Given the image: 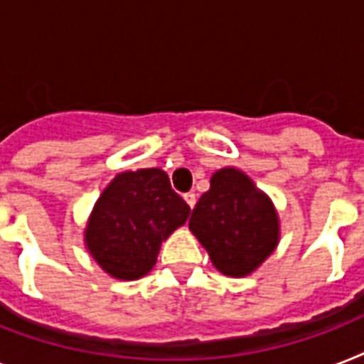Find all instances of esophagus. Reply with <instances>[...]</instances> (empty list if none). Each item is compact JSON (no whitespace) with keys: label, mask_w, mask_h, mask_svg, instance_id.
<instances>
[{"label":"esophagus","mask_w":364,"mask_h":364,"mask_svg":"<svg viewBox=\"0 0 364 364\" xmlns=\"http://www.w3.org/2000/svg\"><path fill=\"white\" fill-rule=\"evenodd\" d=\"M183 198H185V202H187L191 210H193L194 205H196V194L194 193H187L185 196H183Z\"/></svg>","instance_id":"1"}]
</instances>
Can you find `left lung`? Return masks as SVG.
<instances>
[{
  "instance_id": "obj_1",
  "label": "left lung",
  "mask_w": 364,
  "mask_h": 364,
  "mask_svg": "<svg viewBox=\"0 0 364 364\" xmlns=\"http://www.w3.org/2000/svg\"><path fill=\"white\" fill-rule=\"evenodd\" d=\"M188 228L217 270L243 277L264 262L279 242V219L272 200L243 171L221 168L200 196Z\"/></svg>"
}]
</instances>
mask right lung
Instances as JSON below:
<instances>
[{
	"label": "right lung",
	"mask_w": 364,
	"mask_h": 364,
	"mask_svg": "<svg viewBox=\"0 0 364 364\" xmlns=\"http://www.w3.org/2000/svg\"><path fill=\"white\" fill-rule=\"evenodd\" d=\"M188 213L191 208L171 188L166 171H122L94 204L85 243L111 277L139 279L156 262L160 243L185 225Z\"/></svg>",
	"instance_id": "obj_1"
}]
</instances>
